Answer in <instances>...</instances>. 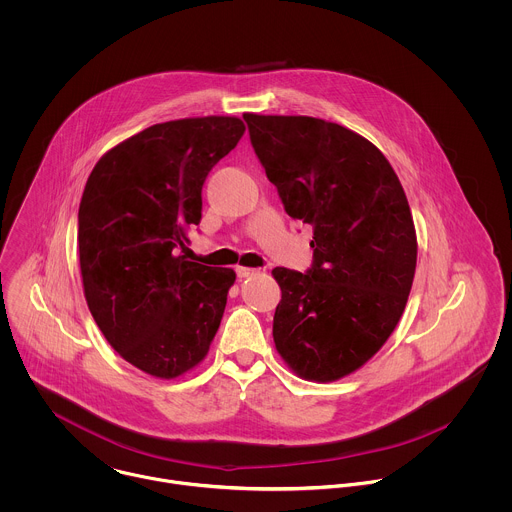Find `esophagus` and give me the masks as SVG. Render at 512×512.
I'll return each instance as SVG.
<instances>
[{
	"mask_svg": "<svg viewBox=\"0 0 512 512\" xmlns=\"http://www.w3.org/2000/svg\"><path fill=\"white\" fill-rule=\"evenodd\" d=\"M258 270L256 268H246V266H238L236 268V276L242 280V278H250V276H256Z\"/></svg>",
	"mask_w": 512,
	"mask_h": 512,
	"instance_id": "1",
	"label": "esophagus"
}]
</instances>
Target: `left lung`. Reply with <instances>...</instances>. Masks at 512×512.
Here are the masks:
<instances>
[{
	"label": "left lung",
	"instance_id": "left-lung-1",
	"mask_svg": "<svg viewBox=\"0 0 512 512\" xmlns=\"http://www.w3.org/2000/svg\"><path fill=\"white\" fill-rule=\"evenodd\" d=\"M286 213L313 226V264L274 268V343L293 372L329 382L365 365L398 325L416 272V228L388 159L309 116L244 114Z\"/></svg>",
	"mask_w": 512,
	"mask_h": 512
}]
</instances>
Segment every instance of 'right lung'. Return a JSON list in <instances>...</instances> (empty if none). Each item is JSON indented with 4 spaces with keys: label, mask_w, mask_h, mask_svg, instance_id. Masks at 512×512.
Masks as SVG:
<instances>
[{
    "label": "right lung",
    "mask_w": 512,
    "mask_h": 512,
    "mask_svg": "<svg viewBox=\"0 0 512 512\" xmlns=\"http://www.w3.org/2000/svg\"><path fill=\"white\" fill-rule=\"evenodd\" d=\"M232 116L163 122L94 165L78 209L88 309L128 363L157 378L199 365L219 331L230 268L189 262L203 185L244 134Z\"/></svg>",
    "instance_id": "add662e5"
}]
</instances>
